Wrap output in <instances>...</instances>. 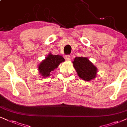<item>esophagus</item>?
Listing matches in <instances>:
<instances>
[{
  "instance_id": "esophagus-1",
  "label": "esophagus",
  "mask_w": 127,
  "mask_h": 127,
  "mask_svg": "<svg viewBox=\"0 0 127 127\" xmlns=\"http://www.w3.org/2000/svg\"><path fill=\"white\" fill-rule=\"evenodd\" d=\"M64 59L66 60H71V56L70 55H65L64 56Z\"/></svg>"
}]
</instances>
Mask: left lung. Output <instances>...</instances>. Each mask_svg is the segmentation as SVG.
I'll list each match as a JSON object with an SVG mask.
<instances>
[{"label":"left lung","instance_id":"8db88e82","mask_svg":"<svg viewBox=\"0 0 127 127\" xmlns=\"http://www.w3.org/2000/svg\"><path fill=\"white\" fill-rule=\"evenodd\" d=\"M73 63L78 75L83 80L90 81L95 78L97 68L87 57H75Z\"/></svg>","mask_w":127,"mask_h":127}]
</instances>
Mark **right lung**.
I'll list each match as a JSON object with an SVG mask.
<instances>
[{"mask_svg":"<svg viewBox=\"0 0 127 127\" xmlns=\"http://www.w3.org/2000/svg\"><path fill=\"white\" fill-rule=\"evenodd\" d=\"M64 59L59 55H53L51 53L48 54L44 60L39 64L38 70L43 77H49L51 71L57 68L61 63L64 62Z\"/></svg>","mask_w":127,"mask_h":127,"instance_id":"right-lung-1","label":"right lung"}]
</instances>
